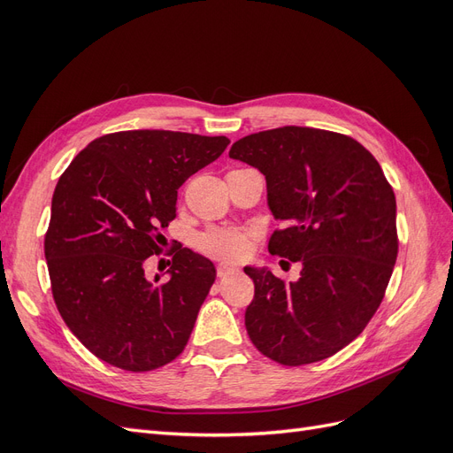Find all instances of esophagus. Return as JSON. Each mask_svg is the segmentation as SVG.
I'll use <instances>...</instances> for the list:
<instances>
[{
    "instance_id": "obj_1",
    "label": "esophagus",
    "mask_w": 453,
    "mask_h": 453,
    "mask_svg": "<svg viewBox=\"0 0 453 453\" xmlns=\"http://www.w3.org/2000/svg\"><path fill=\"white\" fill-rule=\"evenodd\" d=\"M230 272H236V268L230 266V265H225V263H221V265L217 266V276H219V278L226 276V273H230Z\"/></svg>"
}]
</instances>
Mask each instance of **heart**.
Returning <instances> with one entry per match:
<instances>
[{"label":"heart","instance_id":"obj_1","mask_svg":"<svg viewBox=\"0 0 453 453\" xmlns=\"http://www.w3.org/2000/svg\"><path fill=\"white\" fill-rule=\"evenodd\" d=\"M251 232L240 228H210L196 238V248L219 260L236 263L250 253Z\"/></svg>","mask_w":453,"mask_h":453}]
</instances>
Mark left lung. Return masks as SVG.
<instances>
[{"label":"left lung","mask_w":453,"mask_h":453,"mask_svg":"<svg viewBox=\"0 0 453 453\" xmlns=\"http://www.w3.org/2000/svg\"><path fill=\"white\" fill-rule=\"evenodd\" d=\"M228 157L266 177L268 208L287 225L268 251L303 265L291 283L243 268L255 283L251 342L285 366L331 357L363 333L388 289L399 251L391 185L359 142L319 128L245 135Z\"/></svg>","instance_id":"1"}]
</instances>
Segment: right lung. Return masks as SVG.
I'll return each instance as SVG.
<instances>
[{"label":"right lung","instance_id":"right-lung-1","mask_svg":"<svg viewBox=\"0 0 453 453\" xmlns=\"http://www.w3.org/2000/svg\"><path fill=\"white\" fill-rule=\"evenodd\" d=\"M228 143L225 135L115 132L90 142L60 175L45 234L52 296L98 359L147 372L185 349L215 266L187 248L175 251L168 281H149L143 265L160 253L177 188Z\"/></svg>","mask_w":453,"mask_h":453}]
</instances>
